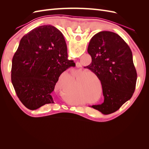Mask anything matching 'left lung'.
<instances>
[{"label":"left lung","mask_w":149,"mask_h":149,"mask_svg":"<svg viewBox=\"0 0 149 149\" xmlns=\"http://www.w3.org/2000/svg\"><path fill=\"white\" fill-rule=\"evenodd\" d=\"M88 52L92 62L86 68L101 81L104 96L102 104L91 107L103 114L118 111L136 89L137 75L131 49L119 35L102 31L90 40Z\"/></svg>","instance_id":"left-lung-1"}]
</instances>
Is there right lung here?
Returning a JSON list of instances; mask_svg holds the SVG:
<instances>
[{
    "mask_svg": "<svg viewBox=\"0 0 149 149\" xmlns=\"http://www.w3.org/2000/svg\"><path fill=\"white\" fill-rule=\"evenodd\" d=\"M74 65L68 59L59 30L50 25L31 30L21 39L12 59L11 80L18 97L30 110L54 103L52 93L58 78Z\"/></svg>",
    "mask_w": 149,
    "mask_h": 149,
    "instance_id": "1",
    "label": "right lung"
}]
</instances>
